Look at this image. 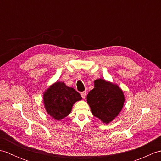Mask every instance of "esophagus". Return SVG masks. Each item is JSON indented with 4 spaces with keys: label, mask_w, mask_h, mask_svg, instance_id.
<instances>
[{
    "label": "esophagus",
    "mask_w": 161,
    "mask_h": 161,
    "mask_svg": "<svg viewBox=\"0 0 161 161\" xmlns=\"http://www.w3.org/2000/svg\"><path fill=\"white\" fill-rule=\"evenodd\" d=\"M86 91H83V92H81V97H82L83 99L86 97Z\"/></svg>",
    "instance_id": "34e87169"
}]
</instances>
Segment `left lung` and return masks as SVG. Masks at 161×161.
Here are the masks:
<instances>
[{
  "mask_svg": "<svg viewBox=\"0 0 161 161\" xmlns=\"http://www.w3.org/2000/svg\"><path fill=\"white\" fill-rule=\"evenodd\" d=\"M86 99L92 114L105 124L117 117L125 101L119 86L101 78L94 81V88L88 93Z\"/></svg>",
  "mask_w": 161,
  "mask_h": 161,
  "instance_id": "1",
  "label": "left lung"
}]
</instances>
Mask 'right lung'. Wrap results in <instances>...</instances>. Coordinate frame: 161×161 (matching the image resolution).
Wrapping results in <instances>:
<instances>
[{
  "label": "right lung",
  "instance_id": "right-lung-1",
  "mask_svg": "<svg viewBox=\"0 0 161 161\" xmlns=\"http://www.w3.org/2000/svg\"><path fill=\"white\" fill-rule=\"evenodd\" d=\"M80 94L62 81H56L44 91L43 100L46 112L53 119L61 120L70 114L73 104L81 100Z\"/></svg>",
  "mask_w": 161,
  "mask_h": 161
}]
</instances>
